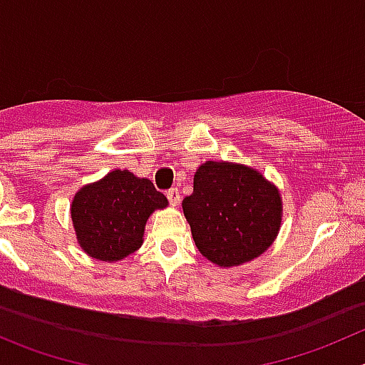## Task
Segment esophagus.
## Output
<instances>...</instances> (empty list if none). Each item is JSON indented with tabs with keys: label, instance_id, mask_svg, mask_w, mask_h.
<instances>
[{
	"label": "esophagus",
	"instance_id": "obj_1",
	"mask_svg": "<svg viewBox=\"0 0 365 365\" xmlns=\"http://www.w3.org/2000/svg\"><path fill=\"white\" fill-rule=\"evenodd\" d=\"M166 197H168V200L172 206H177V204L180 202V193L177 188H170L168 192H166Z\"/></svg>",
	"mask_w": 365,
	"mask_h": 365
}]
</instances>
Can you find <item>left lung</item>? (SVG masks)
Masks as SVG:
<instances>
[{"instance_id": "left-lung-1", "label": "left lung", "mask_w": 365, "mask_h": 365, "mask_svg": "<svg viewBox=\"0 0 365 365\" xmlns=\"http://www.w3.org/2000/svg\"><path fill=\"white\" fill-rule=\"evenodd\" d=\"M200 255L218 267H237L272 245L281 225L279 192L255 168L206 161L182 200Z\"/></svg>"}]
</instances>
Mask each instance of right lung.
<instances>
[{
	"instance_id": "1",
	"label": "right lung",
	"mask_w": 365,
	"mask_h": 365,
	"mask_svg": "<svg viewBox=\"0 0 365 365\" xmlns=\"http://www.w3.org/2000/svg\"><path fill=\"white\" fill-rule=\"evenodd\" d=\"M168 200L148 179L114 170L76 192L71 220L76 240L91 258L118 262L143 244L145 224Z\"/></svg>"
}]
</instances>
